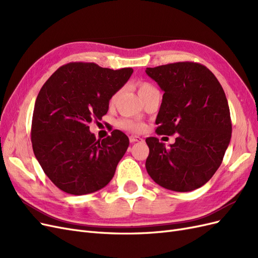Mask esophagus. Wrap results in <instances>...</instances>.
I'll return each instance as SVG.
<instances>
[{
  "label": "esophagus",
  "mask_w": 258,
  "mask_h": 258,
  "mask_svg": "<svg viewBox=\"0 0 258 258\" xmlns=\"http://www.w3.org/2000/svg\"><path fill=\"white\" fill-rule=\"evenodd\" d=\"M129 141L131 143H136V142H142L143 139L140 138V137H137V136H130L129 137Z\"/></svg>",
  "instance_id": "obj_1"
}]
</instances>
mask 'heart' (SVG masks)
<instances>
[{
	"label": "heart",
	"mask_w": 258,
	"mask_h": 258,
	"mask_svg": "<svg viewBox=\"0 0 258 258\" xmlns=\"http://www.w3.org/2000/svg\"><path fill=\"white\" fill-rule=\"evenodd\" d=\"M137 88H138V92H139V96L141 97V99L146 96L148 92H151L153 90H155L156 88L151 83H147V82H139L137 84ZM117 96H118V93H115V95L111 98L110 100V103L114 104L115 101L117 99ZM117 126L119 128L123 129V130H127V131H131V132H139L143 130L144 128V123L136 120V119H131V118H121L118 121H117Z\"/></svg>",
	"instance_id": "1"
}]
</instances>
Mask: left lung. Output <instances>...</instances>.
<instances>
[{
	"instance_id": "1",
	"label": "left lung",
	"mask_w": 258,
	"mask_h": 258,
	"mask_svg": "<svg viewBox=\"0 0 258 258\" xmlns=\"http://www.w3.org/2000/svg\"><path fill=\"white\" fill-rule=\"evenodd\" d=\"M145 72L165 91L156 134L177 135L169 148L155 137L145 140L147 173L163 188L197 189L220 168L230 142V112L223 87L197 62H175Z\"/></svg>"
}]
</instances>
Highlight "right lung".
<instances>
[{"label":"right lung","mask_w":258,"mask_h":258,"mask_svg":"<svg viewBox=\"0 0 258 258\" xmlns=\"http://www.w3.org/2000/svg\"><path fill=\"white\" fill-rule=\"evenodd\" d=\"M134 70L101 68L93 62L60 67L38 92L31 127L37 161L59 189L86 195L103 188L129 146L119 130L97 140L89 122L102 119L113 95Z\"/></svg>","instance_id":"right-lung-1"}]
</instances>
